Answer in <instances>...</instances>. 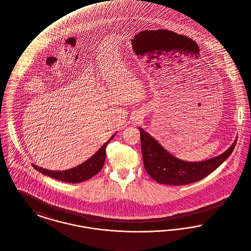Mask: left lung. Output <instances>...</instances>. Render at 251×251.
<instances>
[{
    "instance_id": "left-lung-1",
    "label": "left lung",
    "mask_w": 251,
    "mask_h": 251,
    "mask_svg": "<svg viewBox=\"0 0 251 251\" xmlns=\"http://www.w3.org/2000/svg\"><path fill=\"white\" fill-rule=\"evenodd\" d=\"M139 131L143 162L148 175L160 184L171 186L191 184L207 176L229 157L237 142L235 139L232 145L218 156L201 162H189L171 154L142 128H139Z\"/></svg>"
}]
</instances>
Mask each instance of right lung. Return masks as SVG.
Instances as JSON below:
<instances>
[{
	"label": "right lung",
	"mask_w": 251,
	"mask_h": 251,
	"mask_svg": "<svg viewBox=\"0 0 251 251\" xmlns=\"http://www.w3.org/2000/svg\"><path fill=\"white\" fill-rule=\"evenodd\" d=\"M115 134L112 135L111 138L104 144L103 146H101V148L94 155H92L88 160L72 169L65 170V171H49L44 168H41L39 166H36L34 164H32V166L34 169H36L38 172L42 173L43 175L52 177L59 181H63L67 183H80V182L86 181L91 177L96 176L98 173H100L103 168L105 158H106L105 149L107 144L114 138Z\"/></svg>",
	"instance_id": "obj_1"
}]
</instances>
